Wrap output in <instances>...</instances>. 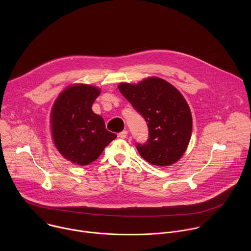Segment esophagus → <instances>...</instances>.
<instances>
[{
    "mask_svg": "<svg viewBox=\"0 0 251 251\" xmlns=\"http://www.w3.org/2000/svg\"><path fill=\"white\" fill-rule=\"evenodd\" d=\"M127 134H128V132H127L126 130H124V131H122V132H120V133L118 134V137L121 138V139H125V138L127 137Z\"/></svg>",
    "mask_w": 251,
    "mask_h": 251,
    "instance_id": "34e87169",
    "label": "esophagus"
}]
</instances>
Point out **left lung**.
<instances>
[{
	"instance_id": "8db88e82",
	"label": "left lung",
	"mask_w": 251,
	"mask_h": 251,
	"mask_svg": "<svg viewBox=\"0 0 251 251\" xmlns=\"http://www.w3.org/2000/svg\"><path fill=\"white\" fill-rule=\"evenodd\" d=\"M118 88L148 126L147 142L136 143L141 157L155 166L176 162L189 145L193 125L190 107L183 95L158 77L138 84L121 83Z\"/></svg>"
}]
</instances>
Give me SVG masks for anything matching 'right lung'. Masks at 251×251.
I'll return each mask as SVG.
<instances>
[{"instance_id": "add662e5", "label": "right lung", "mask_w": 251, "mask_h": 251, "mask_svg": "<svg viewBox=\"0 0 251 251\" xmlns=\"http://www.w3.org/2000/svg\"><path fill=\"white\" fill-rule=\"evenodd\" d=\"M99 94L100 90L94 86L74 85L60 93L52 107L54 144L65 159L80 166L95 161L117 137L106 129L103 118L92 111Z\"/></svg>"}]
</instances>
